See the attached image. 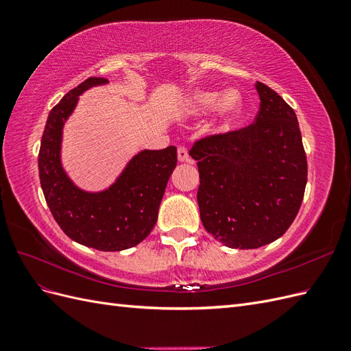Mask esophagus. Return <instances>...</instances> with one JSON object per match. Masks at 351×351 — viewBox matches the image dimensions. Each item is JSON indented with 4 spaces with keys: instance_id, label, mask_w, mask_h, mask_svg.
Instances as JSON below:
<instances>
[{
    "instance_id": "34e87169",
    "label": "esophagus",
    "mask_w": 351,
    "mask_h": 351,
    "mask_svg": "<svg viewBox=\"0 0 351 351\" xmlns=\"http://www.w3.org/2000/svg\"><path fill=\"white\" fill-rule=\"evenodd\" d=\"M177 156L180 162H187L189 161V152L184 146H180L177 149Z\"/></svg>"
}]
</instances>
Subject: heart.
<instances>
[{"mask_svg":"<svg viewBox=\"0 0 351 351\" xmlns=\"http://www.w3.org/2000/svg\"><path fill=\"white\" fill-rule=\"evenodd\" d=\"M217 107V117L219 127L227 130L234 124L243 112V98L241 93L236 89H228L222 95L214 90H199L195 92L190 98V110L193 112H205Z\"/></svg>","mask_w":351,"mask_h":351,"instance_id":"b5f03b06","label":"heart"}]
</instances>
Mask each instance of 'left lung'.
I'll use <instances>...</instances> for the list:
<instances>
[{
	"label": "left lung",
	"mask_w": 351,
	"mask_h": 351,
	"mask_svg": "<svg viewBox=\"0 0 351 351\" xmlns=\"http://www.w3.org/2000/svg\"><path fill=\"white\" fill-rule=\"evenodd\" d=\"M261 110L244 129L197 141V204L209 234L231 249H258L280 239L300 209L307 161L295 112L256 82Z\"/></svg>",
	"instance_id": "1"
}]
</instances>
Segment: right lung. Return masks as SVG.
<instances>
[{"mask_svg": "<svg viewBox=\"0 0 351 351\" xmlns=\"http://www.w3.org/2000/svg\"><path fill=\"white\" fill-rule=\"evenodd\" d=\"M107 83V79L89 77L51 110L38 167L42 192L61 230L86 247L119 252L139 244L156 224L167 183L177 165V147L136 154L101 192H86L74 184L61 164L62 127L84 90Z\"/></svg>", "mask_w": 351, "mask_h": 351, "instance_id": "obj_1", "label": "right lung"}]
</instances>
